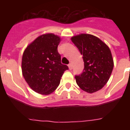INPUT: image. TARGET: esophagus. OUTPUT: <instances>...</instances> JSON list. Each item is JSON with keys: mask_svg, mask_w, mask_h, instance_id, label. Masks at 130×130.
<instances>
[{"mask_svg": "<svg viewBox=\"0 0 130 130\" xmlns=\"http://www.w3.org/2000/svg\"><path fill=\"white\" fill-rule=\"evenodd\" d=\"M68 67H69V69H70V70L72 69V65H71V63H69V65H68Z\"/></svg>", "mask_w": 130, "mask_h": 130, "instance_id": "34e87169", "label": "esophagus"}]
</instances>
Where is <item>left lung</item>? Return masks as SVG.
<instances>
[{"label": "left lung", "mask_w": 130, "mask_h": 130, "mask_svg": "<svg viewBox=\"0 0 130 130\" xmlns=\"http://www.w3.org/2000/svg\"><path fill=\"white\" fill-rule=\"evenodd\" d=\"M81 55H83V72L75 78L78 86L84 91L93 93L107 84L113 69V59L107 44L99 38L81 34L71 38Z\"/></svg>", "instance_id": "obj_1"}]
</instances>
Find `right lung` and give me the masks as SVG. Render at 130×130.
Here are the masks:
<instances>
[{
    "instance_id": "obj_1",
    "label": "right lung",
    "mask_w": 130,
    "mask_h": 130,
    "mask_svg": "<svg viewBox=\"0 0 130 130\" xmlns=\"http://www.w3.org/2000/svg\"><path fill=\"white\" fill-rule=\"evenodd\" d=\"M61 38L53 34L40 36L27 46L22 57L23 77L36 92L48 95L59 86L69 67L61 63L57 47Z\"/></svg>"
}]
</instances>
